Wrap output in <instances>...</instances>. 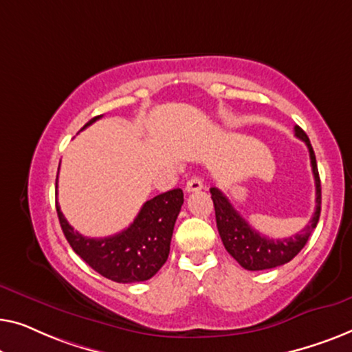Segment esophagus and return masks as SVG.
I'll return each instance as SVG.
<instances>
[{"mask_svg": "<svg viewBox=\"0 0 352 352\" xmlns=\"http://www.w3.org/2000/svg\"><path fill=\"white\" fill-rule=\"evenodd\" d=\"M202 188H204V182H202L201 177H192L188 180L185 190L186 192H196V191H201Z\"/></svg>", "mask_w": 352, "mask_h": 352, "instance_id": "obj_1", "label": "esophagus"}]
</instances>
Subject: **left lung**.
Masks as SVG:
<instances>
[{
  "label": "left lung",
  "instance_id": "1",
  "mask_svg": "<svg viewBox=\"0 0 352 352\" xmlns=\"http://www.w3.org/2000/svg\"><path fill=\"white\" fill-rule=\"evenodd\" d=\"M295 135L306 143L309 150L311 167H313V175L316 183V210L313 219L300 232L295 236L284 237V239H271L260 234L254 230L245 219H242L228 197L221 192L219 188H210L212 201L215 207V219L217 228H219L220 237L223 241L225 249L228 250L232 258L239 263L242 268L249 271H261L271 270L277 266L289 263L292 258H295L300 254L308 242L309 236L313 234L316 225L319 221L320 215V178L318 172V162L311 146V142L305 131L298 126H295Z\"/></svg>",
  "mask_w": 352,
  "mask_h": 352
}]
</instances>
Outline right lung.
Returning a JSON list of instances; mask_svg holds the SVG:
<instances>
[{"instance_id": "add662e5", "label": "right lung", "mask_w": 352, "mask_h": 352, "mask_svg": "<svg viewBox=\"0 0 352 352\" xmlns=\"http://www.w3.org/2000/svg\"><path fill=\"white\" fill-rule=\"evenodd\" d=\"M98 118H92L82 129ZM81 129V131H82ZM183 204L180 188L157 195L146 201L131 226L108 237H86L73 230L57 207L58 221L72 249L107 279L132 284L148 280L166 263L170 252V239L175 220Z\"/></svg>"}]
</instances>
